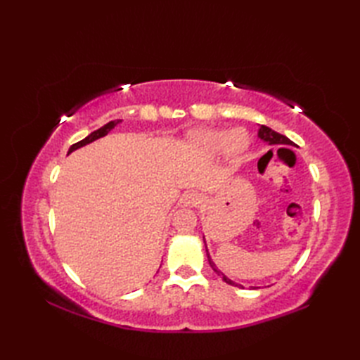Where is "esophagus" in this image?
Instances as JSON below:
<instances>
[{"label":"esophagus","mask_w":360,"mask_h":360,"mask_svg":"<svg viewBox=\"0 0 360 360\" xmlns=\"http://www.w3.org/2000/svg\"><path fill=\"white\" fill-rule=\"evenodd\" d=\"M183 202L189 207H197L202 202V195L198 192H189L183 197Z\"/></svg>","instance_id":"1"}]
</instances>
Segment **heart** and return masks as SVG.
Wrapping results in <instances>:
<instances>
[{"instance_id":"obj_1","label":"heart","mask_w":360,"mask_h":360,"mask_svg":"<svg viewBox=\"0 0 360 360\" xmlns=\"http://www.w3.org/2000/svg\"><path fill=\"white\" fill-rule=\"evenodd\" d=\"M193 146H197L205 153L225 150V153L231 158L240 156L250 144L249 134L242 127H236L230 132L217 129H201L191 135Z\"/></svg>"}]
</instances>
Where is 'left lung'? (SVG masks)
Returning a JSON list of instances; mask_svg holds the SVG:
<instances>
[{
    "mask_svg": "<svg viewBox=\"0 0 360 360\" xmlns=\"http://www.w3.org/2000/svg\"><path fill=\"white\" fill-rule=\"evenodd\" d=\"M258 138L266 141V143H269V146H294L292 141L288 139L285 135H281V134L275 132V130H271V129L267 127V126H259V129H258ZM205 252H207V258H209V264L212 266V269L216 271L217 275L222 276V279L226 282V284L234 285V287H240L238 284H236V282H233L231 279H228V278L222 274V271L217 270L216 266H214V263L212 261V258H210V255H209V250L205 249Z\"/></svg>",
    "mask_w": 360,
    "mask_h": 360,
    "instance_id": "8db88e82",
    "label": "left lung"
}]
</instances>
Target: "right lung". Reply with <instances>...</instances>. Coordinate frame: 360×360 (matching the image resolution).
I'll list each match as a JSON object with an SVG mask.
<instances>
[{"label": "right lung", "instance_id": "1", "mask_svg": "<svg viewBox=\"0 0 360 360\" xmlns=\"http://www.w3.org/2000/svg\"><path fill=\"white\" fill-rule=\"evenodd\" d=\"M122 122V120H114V122H110L108 124H105L103 127H101V129H97V130H94L93 134H90L89 136L86 138H84L82 141H79V143H76V144H73L70 148H69V153H72L73 150H76V148H79V147H82V146H86V144H90V143H93V141H96V139H99V138H102V136H105V135H108L111 132V130Z\"/></svg>", "mask_w": 360, "mask_h": 360}]
</instances>
